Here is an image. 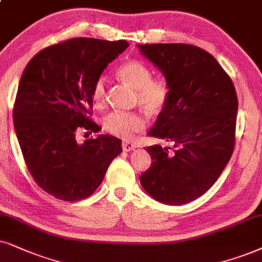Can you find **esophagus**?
Wrapping results in <instances>:
<instances>
[{
    "label": "esophagus",
    "mask_w": 262,
    "mask_h": 262,
    "mask_svg": "<svg viewBox=\"0 0 262 262\" xmlns=\"http://www.w3.org/2000/svg\"><path fill=\"white\" fill-rule=\"evenodd\" d=\"M122 148H123V151H125V152H129V151L134 150V148H135V145L133 144V142L123 141V142H122Z\"/></svg>",
    "instance_id": "34e87169"
}]
</instances>
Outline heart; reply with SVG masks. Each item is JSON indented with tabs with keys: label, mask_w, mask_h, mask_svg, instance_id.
<instances>
[{
	"label": "heart",
	"mask_w": 262,
	"mask_h": 262,
	"mask_svg": "<svg viewBox=\"0 0 262 262\" xmlns=\"http://www.w3.org/2000/svg\"><path fill=\"white\" fill-rule=\"evenodd\" d=\"M117 76L122 81L137 89V101L150 114L163 110L169 97V88L163 79L152 78V71L144 62L129 60L117 69ZM106 81L99 77L92 89V99L97 106L105 102ZM146 121L138 112L114 111L102 118V128L115 137L130 139L145 128Z\"/></svg>",
	"instance_id": "b5f03b06"
}]
</instances>
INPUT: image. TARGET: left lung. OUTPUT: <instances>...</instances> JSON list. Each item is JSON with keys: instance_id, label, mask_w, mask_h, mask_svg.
Listing matches in <instances>:
<instances>
[{"instance_id": "1", "label": "left lung", "mask_w": 262, "mask_h": 262, "mask_svg": "<svg viewBox=\"0 0 262 262\" xmlns=\"http://www.w3.org/2000/svg\"><path fill=\"white\" fill-rule=\"evenodd\" d=\"M163 74L169 88L150 137L151 167L140 184L154 200L181 205L201 197L226 167L234 147L238 110L234 85L213 55L183 43L138 45Z\"/></svg>"}]
</instances>
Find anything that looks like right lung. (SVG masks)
<instances>
[{"mask_svg": "<svg viewBox=\"0 0 262 262\" xmlns=\"http://www.w3.org/2000/svg\"><path fill=\"white\" fill-rule=\"evenodd\" d=\"M127 47L122 39H68L38 52L23 72L13 108L16 138L36 184L59 200L91 196L122 152L112 135L78 144L76 134L101 129L88 117L93 85Z\"/></svg>", "mask_w": 262, "mask_h": 262, "instance_id": "right-lung-1", "label": "right lung"}]
</instances>
